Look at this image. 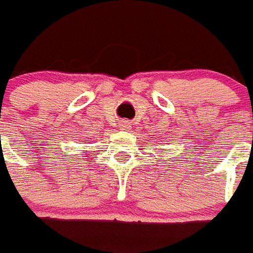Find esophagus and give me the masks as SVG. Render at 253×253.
Wrapping results in <instances>:
<instances>
[{
  "mask_svg": "<svg viewBox=\"0 0 253 253\" xmlns=\"http://www.w3.org/2000/svg\"><path fill=\"white\" fill-rule=\"evenodd\" d=\"M118 127H119V130H127V128L130 127V125H128V122L127 121H122Z\"/></svg>",
  "mask_w": 253,
  "mask_h": 253,
  "instance_id": "34e87169",
  "label": "esophagus"
}]
</instances>
